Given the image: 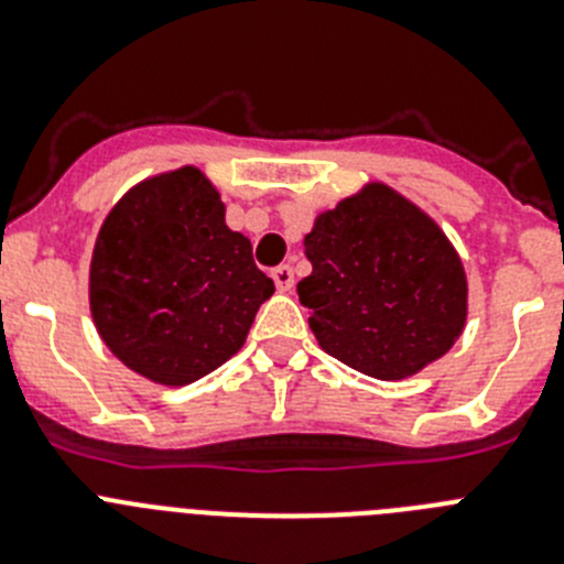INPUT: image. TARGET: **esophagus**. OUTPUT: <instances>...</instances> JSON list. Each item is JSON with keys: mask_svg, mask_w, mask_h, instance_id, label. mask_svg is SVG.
<instances>
[{"mask_svg": "<svg viewBox=\"0 0 564 564\" xmlns=\"http://www.w3.org/2000/svg\"><path fill=\"white\" fill-rule=\"evenodd\" d=\"M271 276H273V282H276L279 291H291L293 282H296V276H293V268H291V265H279V268H273Z\"/></svg>", "mask_w": 564, "mask_h": 564, "instance_id": "esophagus-1", "label": "esophagus"}]
</instances>
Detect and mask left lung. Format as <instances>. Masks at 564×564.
<instances>
[{"mask_svg":"<svg viewBox=\"0 0 564 564\" xmlns=\"http://www.w3.org/2000/svg\"><path fill=\"white\" fill-rule=\"evenodd\" d=\"M296 285L322 350L398 381L449 350L466 325V273L446 234L383 183L318 214Z\"/></svg>","mask_w":564,"mask_h":564,"instance_id":"1","label":"left lung"}]
</instances>
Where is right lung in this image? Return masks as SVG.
<instances>
[{"instance_id":"1","label":"right lung","mask_w":564,"mask_h":564,"mask_svg":"<svg viewBox=\"0 0 564 564\" xmlns=\"http://www.w3.org/2000/svg\"><path fill=\"white\" fill-rule=\"evenodd\" d=\"M273 279L194 166L158 174L109 212L89 265L104 344L149 381L183 387L242 347Z\"/></svg>"}]
</instances>
